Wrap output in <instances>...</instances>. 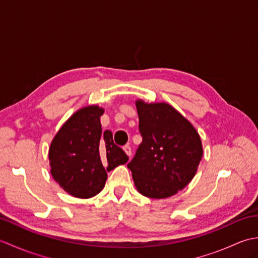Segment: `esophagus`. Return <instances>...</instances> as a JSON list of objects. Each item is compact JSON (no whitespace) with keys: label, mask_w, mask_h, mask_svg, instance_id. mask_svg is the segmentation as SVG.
<instances>
[{"label":"esophagus","mask_w":258,"mask_h":258,"mask_svg":"<svg viewBox=\"0 0 258 258\" xmlns=\"http://www.w3.org/2000/svg\"><path fill=\"white\" fill-rule=\"evenodd\" d=\"M123 150H124V152H125L126 154H127L128 156L132 155V150H131V146H130V145H125V146H123Z\"/></svg>","instance_id":"1"}]
</instances>
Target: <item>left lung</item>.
Returning <instances> with one entry per match:
<instances>
[{
    "mask_svg": "<svg viewBox=\"0 0 258 258\" xmlns=\"http://www.w3.org/2000/svg\"><path fill=\"white\" fill-rule=\"evenodd\" d=\"M142 143L127 164L141 194L166 199L187 185L203 156L199 133L166 103L136 102Z\"/></svg>",
    "mask_w": 258,
    "mask_h": 258,
    "instance_id": "8db88e82",
    "label": "left lung"
}]
</instances>
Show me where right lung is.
<instances>
[{"label":"right lung","mask_w":258,"mask_h":258,"mask_svg":"<svg viewBox=\"0 0 258 258\" xmlns=\"http://www.w3.org/2000/svg\"><path fill=\"white\" fill-rule=\"evenodd\" d=\"M103 113L95 105L74 113L55 135L48 153L53 178L80 199L100 193L106 172L128 161L125 152L114 144L111 131L102 132Z\"/></svg>","instance_id":"1"}]
</instances>
